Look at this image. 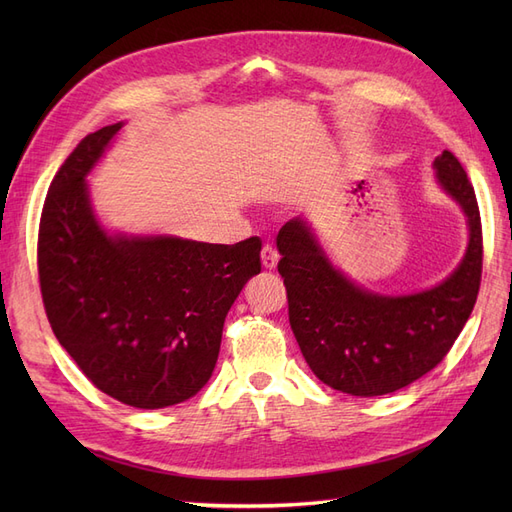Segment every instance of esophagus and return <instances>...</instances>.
Segmentation results:
<instances>
[{"label": "esophagus", "mask_w": 512, "mask_h": 512, "mask_svg": "<svg viewBox=\"0 0 512 512\" xmlns=\"http://www.w3.org/2000/svg\"><path fill=\"white\" fill-rule=\"evenodd\" d=\"M260 258H262V265H265V269H269V271H273L277 267V262H280V254H277L275 247L269 243L262 247Z\"/></svg>", "instance_id": "obj_1"}]
</instances>
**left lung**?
I'll return each mask as SVG.
<instances>
[{"mask_svg":"<svg viewBox=\"0 0 512 512\" xmlns=\"http://www.w3.org/2000/svg\"><path fill=\"white\" fill-rule=\"evenodd\" d=\"M433 170L468 226L466 254L436 286L367 290L333 265L307 218L286 222L277 235L290 329L309 369L335 391L376 397L404 389L444 359L472 314L483 269L474 188L451 151L433 160Z\"/></svg>","mask_w":512,"mask_h":512,"instance_id":"left-lung-1","label":"left lung"}]
</instances>
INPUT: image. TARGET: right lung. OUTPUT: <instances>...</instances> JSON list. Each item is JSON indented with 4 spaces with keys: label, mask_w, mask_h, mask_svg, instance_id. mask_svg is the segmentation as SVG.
I'll return each instance as SVG.
<instances>
[{
    "label": "right lung",
    "mask_w": 512,
    "mask_h": 512,
    "mask_svg": "<svg viewBox=\"0 0 512 512\" xmlns=\"http://www.w3.org/2000/svg\"><path fill=\"white\" fill-rule=\"evenodd\" d=\"M121 128L85 136L55 175L38 235L40 290L55 337L83 374L121 404L158 410L211 378L228 309L260 273L262 241L106 228L87 177Z\"/></svg>",
    "instance_id": "obj_1"
}]
</instances>
